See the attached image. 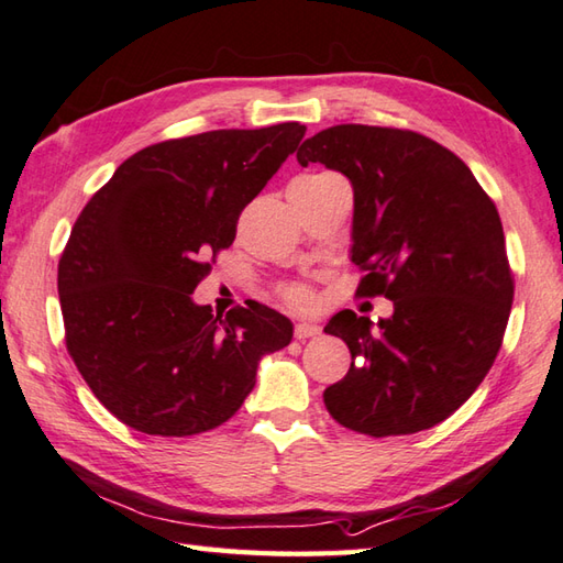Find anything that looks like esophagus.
<instances>
[{
    "label": "esophagus",
    "instance_id": "1",
    "mask_svg": "<svg viewBox=\"0 0 563 563\" xmlns=\"http://www.w3.org/2000/svg\"><path fill=\"white\" fill-rule=\"evenodd\" d=\"M316 335H320V325H316V323H296V328H294L296 340H308Z\"/></svg>",
    "mask_w": 563,
    "mask_h": 563
}]
</instances>
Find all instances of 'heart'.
Instances as JSON below:
<instances>
[{"label":"heart","instance_id":"1","mask_svg":"<svg viewBox=\"0 0 563 563\" xmlns=\"http://www.w3.org/2000/svg\"><path fill=\"white\" fill-rule=\"evenodd\" d=\"M328 177H335V175H303V177H298L296 179V185H311V181H320V179H328ZM282 296H284V301L289 303V306H294V308H311L313 306V291L308 289V286H303V284H289V286H284L282 289Z\"/></svg>","mask_w":563,"mask_h":563}]
</instances>
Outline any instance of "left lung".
I'll return each instance as SVG.
<instances>
[{
	"instance_id": "1",
	"label": "left lung",
	"mask_w": 563,
	"mask_h": 563,
	"mask_svg": "<svg viewBox=\"0 0 563 563\" xmlns=\"http://www.w3.org/2000/svg\"><path fill=\"white\" fill-rule=\"evenodd\" d=\"M296 159L350 179L352 262L366 272L357 294L394 301L376 325L354 311L330 318L328 335L364 364L325 388L328 412L372 438L434 428L484 382L508 325L515 286L496 203L416 131L332 125Z\"/></svg>"
}]
</instances>
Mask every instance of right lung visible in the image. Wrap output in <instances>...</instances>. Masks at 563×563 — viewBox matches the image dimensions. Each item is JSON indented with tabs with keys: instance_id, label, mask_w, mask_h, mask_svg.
Wrapping results in <instances>:
<instances>
[{
	"instance_id": "1",
	"label": "right lung",
	"mask_w": 563,
	"mask_h": 563,
	"mask_svg": "<svg viewBox=\"0 0 563 563\" xmlns=\"http://www.w3.org/2000/svg\"><path fill=\"white\" fill-rule=\"evenodd\" d=\"M303 133L289 121L147 145L79 213L57 265L65 345L129 428L187 438L223 426L260 360L291 342V320L274 308L223 318L191 294Z\"/></svg>"
}]
</instances>
